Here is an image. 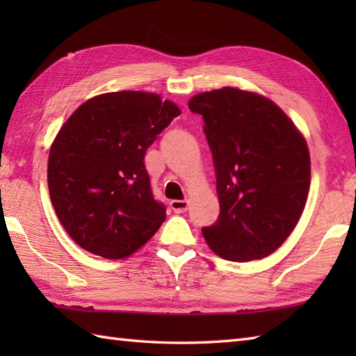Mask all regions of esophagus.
Wrapping results in <instances>:
<instances>
[{
    "instance_id": "esophagus-1",
    "label": "esophagus",
    "mask_w": 356,
    "mask_h": 356,
    "mask_svg": "<svg viewBox=\"0 0 356 356\" xmlns=\"http://www.w3.org/2000/svg\"><path fill=\"white\" fill-rule=\"evenodd\" d=\"M170 207L174 213H177V214L185 213V211L188 209V200H171Z\"/></svg>"
}]
</instances>
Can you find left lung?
Returning a JSON list of instances; mask_svg holds the SVG:
<instances>
[{
    "label": "left lung",
    "mask_w": 356,
    "mask_h": 356,
    "mask_svg": "<svg viewBox=\"0 0 356 356\" xmlns=\"http://www.w3.org/2000/svg\"><path fill=\"white\" fill-rule=\"evenodd\" d=\"M188 107L205 122L220 203L203 237L225 260L268 257L291 236L306 205L311 157L303 134L268 97L240 88L195 95Z\"/></svg>",
    "instance_id": "obj_1"
}]
</instances>
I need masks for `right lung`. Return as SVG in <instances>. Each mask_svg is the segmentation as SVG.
Here are the masks:
<instances>
[{
	"instance_id": "right-lung-1",
	"label": "right lung",
	"mask_w": 356,
	"mask_h": 356,
	"mask_svg": "<svg viewBox=\"0 0 356 356\" xmlns=\"http://www.w3.org/2000/svg\"><path fill=\"white\" fill-rule=\"evenodd\" d=\"M180 110L143 92L92 97L51 143L47 182L67 234L104 259H125L161 228L163 203L151 191L147 149Z\"/></svg>"
}]
</instances>
